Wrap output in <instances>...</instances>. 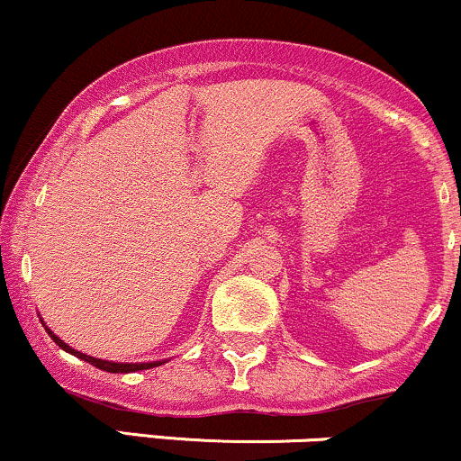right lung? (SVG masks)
Wrapping results in <instances>:
<instances>
[{
	"instance_id": "obj_1",
	"label": "right lung",
	"mask_w": 461,
	"mask_h": 461,
	"mask_svg": "<svg viewBox=\"0 0 461 461\" xmlns=\"http://www.w3.org/2000/svg\"><path fill=\"white\" fill-rule=\"evenodd\" d=\"M41 322H43V321H41ZM43 325H45V322H43ZM45 330H47V327H45ZM47 333H50V338H51V340H54L56 345L60 347V348H65L67 353H71V356H76V357H79V359H84V362L93 364V366H97V368L105 370V373H136V370H147V368L160 366V364H164V362H140V364H123V362H108V359H97V357H91V356H86V353H79V351H76V348H71V347L67 345V342H62L60 338H58L54 331H50V330H47Z\"/></svg>"
}]
</instances>
